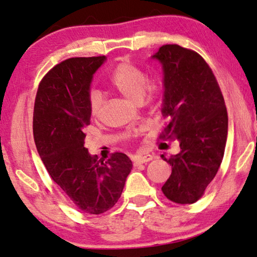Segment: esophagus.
Listing matches in <instances>:
<instances>
[{
	"mask_svg": "<svg viewBox=\"0 0 257 257\" xmlns=\"http://www.w3.org/2000/svg\"><path fill=\"white\" fill-rule=\"evenodd\" d=\"M150 160H152V156L151 155L139 156V157H136L135 160H134V165H135V166L141 165V164H145V163L150 162Z\"/></svg>",
	"mask_w": 257,
	"mask_h": 257,
	"instance_id": "esophagus-1",
	"label": "esophagus"
}]
</instances>
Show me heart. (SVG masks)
<instances>
[{"instance_id": "1", "label": "heart", "mask_w": 257, "mask_h": 257, "mask_svg": "<svg viewBox=\"0 0 257 257\" xmlns=\"http://www.w3.org/2000/svg\"><path fill=\"white\" fill-rule=\"evenodd\" d=\"M109 82L124 97L135 102H142L144 97L155 98L160 93L162 85L150 82L145 72L129 61L118 62L110 75ZM105 99L100 92L92 90L89 93V107L92 116H98L104 105Z\"/></svg>"}]
</instances>
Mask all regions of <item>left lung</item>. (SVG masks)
Returning a JSON list of instances; mask_svg holds the SVG:
<instances>
[{"instance_id":"obj_1","label":"left lung","mask_w":257,"mask_h":257,"mask_svg":"<svg viewBox=\"0 0 257 257\" xmlns=\"http://www.w3.org/2000/svg\"><path fill=\"white\" fill-rule=\"evenodd\" d=\"M152 57L163 64L165 86L163 115L167 123L159 139L180 143L178 155L162 156L172 166L162 190L172 202L193 204L204 195L223 162L227 109L211 68L198 53L170 44Z\"/></svg>"}]
</instances>
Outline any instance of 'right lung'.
<instances>
[{"label":"right lung","mask_w":257,"mask_h":257,"mask_svg":"<svg viewBox=\"0 0 257 257\" xmlns=\"http://www.w3.org/2000/svg\"><path fill=\"white\" fill-rule=\"evenodd\" d=\"M105 60L71 57L56 64L39 83L33 110L34 143L46 170L72 204L90 214L115 205L133 167L124 153L104 162L85 148L90 83Z\"/></svg>","instance_id":"add662e5"}]
</instances>
